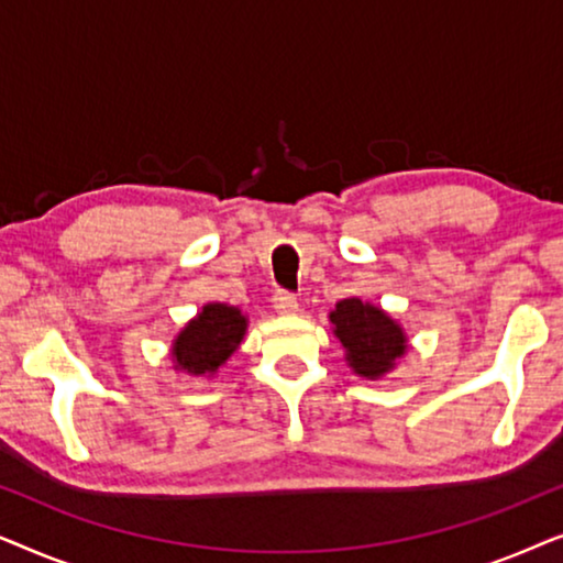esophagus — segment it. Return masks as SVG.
Here are the masks:
<instances>
[{
  "mask_svg": "<svg viewBox=\"0 0 563 563\" xmlns=\"http://www.w3.org/2000/svg\"><path fill=\"white\" fill-rule=\"evenodd\" d=\"M274 307L279 312H295L297 310V297L287 289H276L274 291Z\"/></svg>",
  "mask_w": 563,
  "mask_h": 563,
  "instance_id": "esophagus-1",
  "label": "esophagus"
}]
</instances>
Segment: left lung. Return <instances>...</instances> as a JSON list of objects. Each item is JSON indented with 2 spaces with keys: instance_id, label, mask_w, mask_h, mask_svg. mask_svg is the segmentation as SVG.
I'll list each match as a JSON object with an SVG mask.
<instances>
[{
  "instance_id": "8db88e82",
  "label": "left lung",
  "mask_w": 563,
  "mask_h": 563,
  "mask_svg": "<svg viewBox=\"0 0 563 563\" xmlns=\"http://www.w3.org/2000/svg\"><path fill=\"white\" fill-rule=\"evenodd\" d=\"M330 322L335 325L353 372L368 379L387 374L407 349L402 328L379 307L364 305L356 297L338 302L330 312Z\"/></svg>"
}]
</instances>
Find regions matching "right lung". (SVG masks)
I'll use <instances>...</instances> for the list:
<instances>
[{"instance_id":"right-lung-1","label":"right lung","mask_w":563,"mask_h":563,"mask_svg":"<svg viewBox=\"0 0 563 563\" xmlns=\"http://www.w3.org/2000/svg\"><path fill=\"white\" fill-rule=\"evenodd\" d=\"M245 333V318L235 307L212 302L181 330L174 343V358L189 374H214L238 349Z\"/></svg>"}]
</instances>
